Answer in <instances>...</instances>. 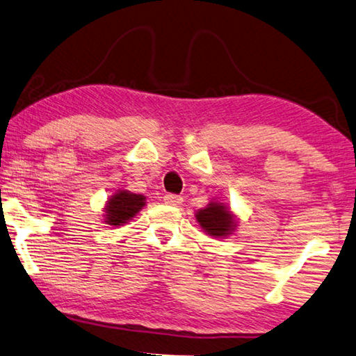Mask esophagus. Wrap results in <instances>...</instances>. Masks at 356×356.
Wrapping results in <instances>:
<instances>
[{"label": "esophagus", "instance_id": "obj_1", "mask_svg": "<svg viewBox=\"0 0 356 356\" xmlns=\"http://www.w3.org/2000/svg\"><path fill=\"white\" fill-rule=\"evenodd\" d=\"M164 202L167 205H172V207H178L183 203V197L181 195H175V194H167L164 197Z\"/></svg>", "mask_w": 356, "mask_h": 356}]
</instances>
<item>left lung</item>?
I'll use <instances>...</instances> for the list:
<instances>
[{
  "instance_id": "8db88e82",
  "label": "left lung",
  "mask_w": 356,
  "mask_h": 356,
  "mask_svg": "<svg viewBox=\"0 0 356 356\" xmlns=\"http://www.w3.org/2000/svg\"><path fill=\"white\" fill-rule=\"evenodd\" d=\"M195 218L197 222L200 224L202 229L205 230L208 235L218 238L230 235L236 227L235 216L230 213V209L218 202L208 203L207 208L197 211Z\"/></svg>"
}]
</instances>
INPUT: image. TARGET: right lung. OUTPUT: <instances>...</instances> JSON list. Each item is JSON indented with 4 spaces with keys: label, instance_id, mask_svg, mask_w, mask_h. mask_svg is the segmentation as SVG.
<instances>
[{
    "label": "right lung",
    "instance_id": "obj_1",
    "mask_svg": "<svg viewBox=\"0 0 356 356\" xmlns=\"http://www.w3.org/2000/svg\"><path fill=\"white\" fill-rule=\"evenodd\" d=\"M145 207V197L129 191H118L106 205V222L108 225H123Z\"/></svg>",
    "mask_w": 356,
    "mask_h": 356
}]
</instances>
